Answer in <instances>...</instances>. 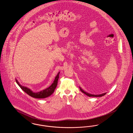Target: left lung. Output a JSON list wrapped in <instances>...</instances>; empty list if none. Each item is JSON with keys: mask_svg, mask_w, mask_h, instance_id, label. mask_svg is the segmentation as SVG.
I'll return each mask as SVG.
<instances>
[{"mask_svg": "<svg viewBox=\"0 0 133 133\" xmlns=\"http://www.w3.org/2000/svg\"><path fill=\"white\" fill-rule=\"evenodd\" d=\"M79 88L80 89V90H81V91L83 92V93H84L85 94H86V95H87V96H88L89 97H102V96H104V95H105L106 93H103V94H99V95H92V94H89V93H88L87 92H85L81 88V87H79Z\"/></svg>", "mask_w": 133, "mask_h": 133, "instance_id": "8db88e82", "label": "left lung"}]
</instances>
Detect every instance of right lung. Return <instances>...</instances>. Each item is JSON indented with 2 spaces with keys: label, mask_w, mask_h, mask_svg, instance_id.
Masks as SVG:
<instances>
[{
  "label": "right lung",
  "mask_w": 133,
  "mask_h": 133,
  "mask_svg": "<svg viewBox=\"0 0 133 133\" xmlns=\"http://www.w3.org/2000/svg\"><path fill=\"white\" fill-rule=\"evenodd\" d=\"M59 73H60V72H59L56 76L55 77V78L53 82L51 84L50 86H49L47 88L45 89L44 90H42V91H41L40 92H33L30 89L21 85L19 84L18 80H17L16 79H15V80L19 87L28 95H29L32 97L35 98L43 99V98H47V97L50 96L54 93L55 89L57 87L58 80V79L59 77Z\"/></svg>",
  "instance_id": "right-lung-1"
}]
</instances>
